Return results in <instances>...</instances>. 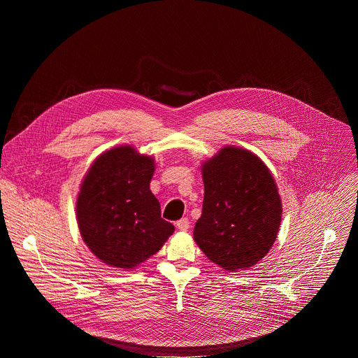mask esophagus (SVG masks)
<instances>
[{
	"instance_id": "esophagus-1",
	"label": "esophagus",
	"mask_w": 358,
	"mask_h": 358,
	"mask_svg": "<svg viewBox=\"0 0 358 358\" xmlns=\"http://www.w3.org/2000/svg\"><path fill=\"white\" fill-rule=\"evenodd\" d=\"M177 228L180 231H187L189 228V221L188 218H181L180 221H177Z\"/></svg>"
}]
</instances>
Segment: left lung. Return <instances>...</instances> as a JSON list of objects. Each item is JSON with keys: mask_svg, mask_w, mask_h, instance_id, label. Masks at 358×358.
Returning a JSON list of instances; mask_svg holds the SVG:
<instances>
[{"mask_svg": "<svg viewBox=\"0 0 358 358\" xmlns=\"http://www.w3.org/2000/svg\"><path fill=\"white\" fill-rule=\"evenodd\" d=\"M202 214L194 241L228 272L258 264L276 241L282 202L275 178L253 152L224 147L202 164Z\"/></svg>", "mask_w": 358, "mask_h": 358, "instance_id": "1", "label": "left lung"}]
</instances>
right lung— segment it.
Returning <instances> with one entry per match:
<instances>
[{
	"mask_svg": "<svg viewBox=\"0 0 358 358\" xmlns=\"http://www.w3.org/2000/svg\"><path fill=\"white\" fill-rule=\"evenodd\" d=\"M155 159L120 145L100 155L86 173L76 201L80 235L101 262L133 269L157 253L174 225L162 218L150 191Z\"/></svg>",
	"mask_w": 358,
	"mask_h": 358,
	"instance_id": "right-lung-1",
	"label": "right lung"
}]
</instances>
